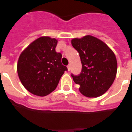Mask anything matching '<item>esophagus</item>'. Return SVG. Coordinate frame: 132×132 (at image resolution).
Instances as JSON below:
<instances>
[{
    "instance_id": "esophagus-1",
    "label": "esophagus",
    "mask_w": 132,
    "mask_h": 132,
    "mask_svg": "<svg viewBox=\"0 0 132 132\" xmlns=\"http://www.w3.org/2000/svg\"><path fill=\"white\" fill-rule=\"evenodd\" d=\"M67 70H68V71H70V70H71V66H70V65H67Z\"/></svg>"
}]
</instances>
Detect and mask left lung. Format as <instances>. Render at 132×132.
Instances as JSON below:
<instances>
[{"instance_id":"8db88e82","label":"left lung","mask_w":132,"mask_h":132,"mask_svg":"<svg viewBox=\"0 0 132 132\" xmlns=\"http://www.w3.org/2000/svg\"><path fill=\"white\" fill-rule=\"evenodd\" d=\"M72 44L79 53L82 70L78 76L72 74L80 93L88 97L102 95L113 83L117 73L114 53L102 40L91 35L72 39Z\"/></svg>"}]
</instances>
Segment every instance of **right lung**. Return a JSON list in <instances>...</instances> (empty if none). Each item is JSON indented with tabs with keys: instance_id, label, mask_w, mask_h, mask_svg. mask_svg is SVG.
<instances>
[{
	"instance_id": "obj_1",
	"label": "right lung",
	"mask_w": 132,
	"mask_h": 132,
	"mask_svg": "<svg viewBox=\"0 0 132 132\" xmlns=\"http://www.w3.org/2000/svg\"><path fill=\"white\" fill-rule=\"evenodd\" d=\"M58 40L49 37L35 39L21 53L17 72L21 84L30 93L44 97L58 86L66 66L61 62L62 54L55 51Z\"/></svg>"
}]
</instances>
